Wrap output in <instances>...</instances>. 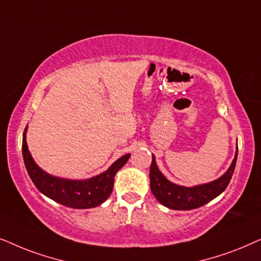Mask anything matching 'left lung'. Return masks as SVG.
Listing matches in <instances>:
<instances>
[{
    "label": "left lung",
    "instance_id": "obj_1",
    "mask_svg": "<svg viewBox=\"0 0 261 261\" xmlns=\"http://www.w3.org/2000/svg\"><path fill=\"white\" fill-rule=\"evenodd\" d=\"M236 159H238V149H236L235 158L232 160L230 167L221 178L214 181L197 185L192 187L180 186L173 184L160 172L156 165L155 156L152 155V161L150 166V189L156 199L162 205L172 210H192L205 205L223 192L227 189L230 181L232 173H234Z\"/></svg>",
    "mask_w": 261,
    "mask_h": 261
}]
</instances>
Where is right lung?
Masks as SVG:
<instances>
[{
    "label": "right lung",
    "mask_w": 261,
    "mask_h": 261,
    "mask_svg": "<svg viewBox=\"0 0 261 261\" xmlns=\"http://www.w3.org/2000/svg\"><path fill=\"white\" fill-rule=\"evenodd\" d=\"M26 131L22 137V156L27 173L38 190L44 196L72 209H90L102 204L112 193L114 175L127 162L130 154L118 159L107 171L85 180L58 178L44 172L34 162L27 147Z\"/></svg>",
    "instance_id": "1"
}]
</instances>
